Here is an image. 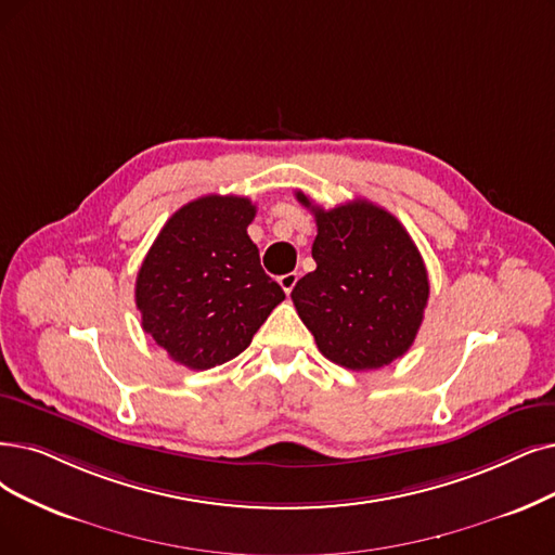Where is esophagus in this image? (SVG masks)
<instances>
[{
    "label": "esophagus",
    "instance_id": "obj_1",
    "mask_svg": "<svg viewBox=\"0 0 555 555\" xmlns=\"http://www.w3.org/2000/svg\"><path fill=\"white\" fill-rule=\"evenodd\" d=\"M278 282H280V286H282V292L289 296L292 292H294V286H296V282H298V273H286V275H280L278 278Z\"/></svg>",
    "mask_w": 555,
    "mask_h": 555
}]
</instances>
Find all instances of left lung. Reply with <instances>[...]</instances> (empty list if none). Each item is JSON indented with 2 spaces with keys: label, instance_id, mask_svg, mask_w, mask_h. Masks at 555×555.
Wrapping results in <instances>:
<instances>
[{
  "label": "left lung",
  "instance_id": "1",
  "mask_svg": "<svg viewBox=\"0 0 555 555\" xmlns=\"http://www.w3.org/2000/svg\"><path fill=\"white\" fill-rule=\"evenodd\" d=\"M314 211L317 271L292 292L296 312L330 362L371 371L403 358L428 305V271L398 218L369 201Z\"/></svg>",
  "mask_w": 555,
  "mask_h": 555
}]
</instances>
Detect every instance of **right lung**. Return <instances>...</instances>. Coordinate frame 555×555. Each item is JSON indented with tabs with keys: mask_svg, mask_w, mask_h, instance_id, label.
<instances>
[{
	"mask_svg": "<svg viewBox=\"0 0 555 555\" xmlns=\"http://www.w3.org/2000/svg\"><path fill=\"white\" fill-rule=\"evenodd\" d=\"M255 214L248 197L205 195L154 238L137 275V307L172 362L205 371L234 360L284 300L248 236Z\"/></svg>",
	"mask_w": 555,
	"mask_h": 555,
	"instance_id": "1",
	"label": "right lung"
}]
</instances>
